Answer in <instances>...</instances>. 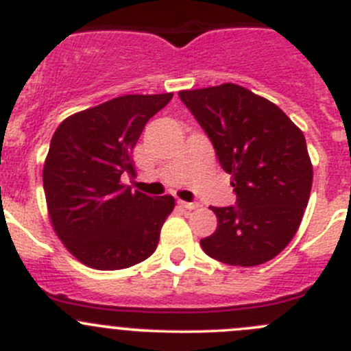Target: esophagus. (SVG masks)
Listing matches in <instances>:
<instances>
[{"instance_id": "34e87169", "label": "esophagus", "mask_w": 351, "mask_h": 351, "mask_svg": "<svg viewBox=\"0 0 351 351\" xmlns=\"http://www.w3.org/2000/svg\"><path fill=\"white\" fill-rule=\"evenodd\" d=\"M178 205L180 207L186 208V210H195V208L200 207V204H197V202H183V200H178Z\"/></svg>"}]
</instances>
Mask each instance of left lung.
<instances>
[{
    "mask_svg": "<svg viewBox=\"0 0 351 351\" xmlns=\"http://www.w3.org/2000/svg\"><path fill=\"white\" fill-rule=\"evenodd\" d=\"M231 175L236 205L214 207L217 229L202 250L232 267H256L292 241L307 207L313 165L299 127L239 84L180 91Z\"/></svg>",
    "mask_w": 351,
    "mask_h": 351,
    "instance_id": "1",
    "label": "left lung"
}]
</instances>
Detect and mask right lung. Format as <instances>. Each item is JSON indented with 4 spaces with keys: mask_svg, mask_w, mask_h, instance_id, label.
Wrapping results in <instances>:
<instances>
[{
    "mask_svg": "<svg viewBox=\"0 0 351 351\" xmlns=\"http://www.w3.org/2000/svg\"><path fill=\"white\" fill-rule=\"evenodd\" d=\"M173 98L125 95L67 117L51 141L44 192L51 222L86 267L122 270L154 253L171 195L149 197L120 183L144 125Z\"/></svg>",
    "mask_w": 351,
    "mask_h": 351,
    "instance_id": "add662e5",
    "label": "right lung"
}]
</instances>
